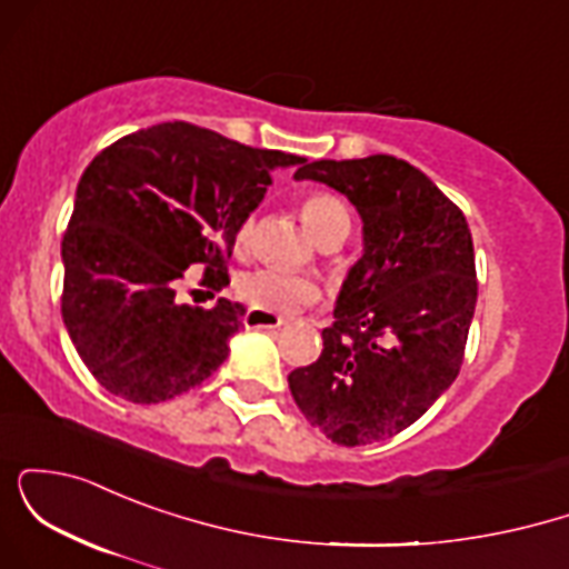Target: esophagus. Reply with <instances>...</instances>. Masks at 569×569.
<instances>
[{"instance_id": "esophagus-1", "label": "esophagus", "mask_w": 569, "mask_h": 569, "mask_svg": "<svg viewBox=\"0 0 569 569\" xmlns=\"http://www.w3.org/2000/svg\"><path fill=\"white\" fill-rule=\"evenodd\" d=\"M243 326L246 329H278V326H283V318L257 310V307H248L243 312Z\"/></svg>"}]
</instances>
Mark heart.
Listing matches in <instances>:
<instances>
[{
  "label": "heart",
  "instance_id": "heart-1",
  "mask_svg": "<svg viewBox=\"0 0 569 569\" xmlns=\"http://www.w3.org/2000/svg\"><path fill=\"white\" fill-rule=\"evenodd\" d=\"M299 211H302L307 230L316 234L318 240L326 238L329 232L350 230L348 206L337 194L326 192V189L307 192L302 202H299ZM253 230H257V219H253V213H248L234 227V248L238 251H246L251 246ZM234 289H238L243 302L264 312H293L302 305L312 302L318 297V291H321L316 278L280 270V267H253V270H248L238 278Z\"/></svg>",
  "mask_w": 569,
  "mask_h": 569
}]
</instances>
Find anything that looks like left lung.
<instances>
[{"label": "left lung", "instance_id": "1", "mask_svg": "<svg viewBox=\"0 0 569 569\" xmlns=\"http://www.w3.org/2000/svg\"><path fill=\"white\" fill-rule=\"evenodd\" d=\"M293 179L323 181L358 208L363 257L339 291L321 358L289 375L291 396L335 443L390 439L460 375L479 291L471 230L420 168L393 154L299 160Z\"/></svg>", "mask_w": 569, "mask_h": 569}]
</instances>
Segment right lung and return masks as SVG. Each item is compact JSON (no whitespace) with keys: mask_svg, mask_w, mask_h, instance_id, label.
Wrapping results in <instances>:
<instances>
[{"mask_svg":"<svg viewBox=\"0 0 569 569\" xmlns=\"http://www.w3.org/2000/svg\"><path fill=\"white\" fill-rule=\"evenodd\" d=\"M299 160L176 120L122 136L84 168L61 243V316L109 393L160 403L224 363L243 307L179 305L176 289L192 264L211 291L230 283L234 227L272 168Z\"/></svg>","mask_w":569,"mask_h":569,"instance_id":"obj_1","label":"right lung"}]
</instances>
